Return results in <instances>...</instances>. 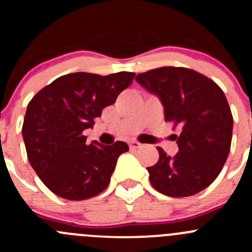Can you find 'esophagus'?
<instances>
[{
  "label": "esophagus",
  "mask_w": 252,
  "mask_h": 252,
  "mask_svg": "<svg viewBox=\"0 0 252 252\" xmlns=\"http://www.w3.org/2000/svg\"><path fill=\"white\" fill-rule=\"evenodd\" d=\"M140 146H141V144H140V142H138V141H130V142H129V147H130L131 150H136V149H139Z\"/></svg>",
  "instance_id": "1"
}]
</instances>
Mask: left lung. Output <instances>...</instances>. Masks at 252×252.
Here are the masks:
<instances>
[{"instance_id":"left-lung-1","label":"left lung","mask_w":252,"mask_h":252,"mask_svg":"<svg viewBox=\"0 0 252 252\" xmlns=\"http://www.w3.org/2000/svg\"><path fill=\"white\" fill-rule=\"evenodd\" d=\"M135 80L161 100L164 119L180 126L179 151L149 167L150 182L161 194L185 197L207 188L222 171L230 151L233 116L222 89L192 69L161 67Z\"/></svg>"}]
</instances>
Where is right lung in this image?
<instances>
[{
    "label": "right lung",
    "instance_id": "obj_1",
    "mask_svg": "<svg viewBox=\"0 0 252 252\" xmlns=\"http://www.w3.org/2000/svg\"><path fill=\"white\" fill-rule=\"evenodd\" d=\"M135 73L110 75L72 73L39 91L27 108L22 133L28 159L41 182L57 196L86 200L110 184L117 159L129 151L126 142H86L84 130L116 102Z\"/></svg>",
    "mask_w": 252,
    "mask_h": 252
}]
</instances>
